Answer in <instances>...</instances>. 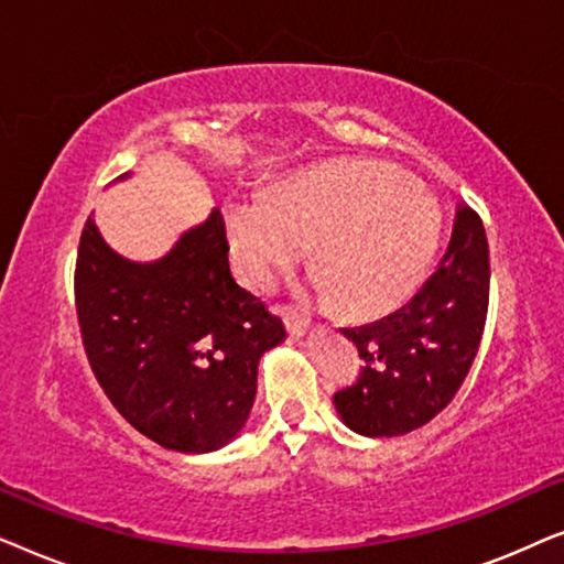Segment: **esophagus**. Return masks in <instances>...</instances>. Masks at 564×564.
I'll use <instances>...</instances> for the list:
<instances>
[{
	"instance_id": "1",
	"label": "esophagus",
	"mask_w": 564,
	"mask_h": 564,
	"mask_svg": "<svg viewBox=\"0 0 564 564\" xmlns=\"http://www.w3.org/2000/svg\"><path fill=\"white\" fill-rule=\"evenodd\" d=\"M282 318H284V326H288L292 336H303L307 326H311V318H307V315L295 305H284L282 307Z\"/></svg>"
}]
</instances>
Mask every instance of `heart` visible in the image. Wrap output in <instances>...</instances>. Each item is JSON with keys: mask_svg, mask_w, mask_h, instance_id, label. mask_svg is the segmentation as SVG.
Wrapping results in <instances>:
<instances>
[{"mask_svg": "<svg viewBox=\"0 0 564 564\" xmlns=\"http://www.w3.org/2000/svg\"><path fill=\"white\" fill-rule=\"evenodd\" d=\"M226 226L253 288H272L313 249V269L341 307L377 313L421 284L436 249L438 210L429 189L398 169L334 161L295 174L272 199H236Z\"/></svg>", "mask_w": 564, "mask_h": 564, "instance_id": "obj_1", "label": "heart"}]
</instances>
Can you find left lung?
Returning a JSON list of instances; mask_svg holds the SVG:
<instances>
[{
  "mask_svg": "<svg viewBox=\"0 0 564 564\" xmlns=\"http://www.w3.org/2000/svg\"><path fill=\"white\" fill-rule=\"evenodd\" d=\"M490 251L485 226L459 203L444 257L395 313L341 328L357 344V382L334 395L344 423L365 436H400L442 413L473 367L488 318Z\"/></svg>",
  "mask_w": 564,
  "mask_h": 564,
  "instance_id": "obj_1",
  "label": "left lung"
}]
</instances>
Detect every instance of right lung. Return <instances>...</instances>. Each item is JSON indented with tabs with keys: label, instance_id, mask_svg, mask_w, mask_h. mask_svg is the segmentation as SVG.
I'll use <instances>...</instances> for the list:
<instances>
[{
	"label": "right lung",
	"instance_id": "add662e5",
	"mask_svg": "<svg viewBox=\"0 0 564 564\" xmlns=\"http://www.w3.org/2000/svg\"><path fill=\"white\" fill-rule=\"evenodd\" d=\"M226 220L203 226L153 264H133L87 218L74 269L82 344L99 388L151 442L213 452L243 429L261 354L284 338L280 315L234 280Z\"/></svg>",
	"mask_w": 564,
	"mask_h": 564
}]
</instances>
